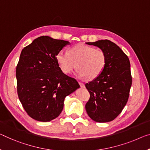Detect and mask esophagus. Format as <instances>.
I'll use <instances>...</instances> for the list:
<instances>
[{"instance_id": "obj_1", "label": "esophagus", "mask_w": 150, "mask_h": 150, "mask_svg": "<svg viewBox=\"0 0 150 150\" xmlns=\"http://www.w3.org/2000/svg\"><path fill=\"white\" fill-rule=\"evenodd\" d=\"M79 84H80V86L82 87V88H84V87H85V85H84V83H82L81 82H79Z\"/></svg>"}]
</instances>
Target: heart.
Masks as SVG:
<instances>
[{
  "label": "heart",
  "mask_w": 150,
  "mask_h": 150,
  "mask_svg": "<svg viewBox=\"0 0 150 150\" xmlns=\"http://www.w3.org/2000/svg\"><path fill=\"white\" fill-rule=\"evenodd\" d=\"M56 59L62 72L70 74L76 68L79 77L94 80L99 76L107 64V55L101 50L84 44H78L69 50V53L61 50Z\"/></svg>",
  "instance_id": "1"
}]
</instances>
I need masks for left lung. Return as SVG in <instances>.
<instances>
[{
	"instance_id": "left-lung-1",
	"label": "left lung",
	"mask_w": 150,
	"mask_h": 150,
	"mask_svg": "<svg viewBox=\"0 0 150 150\" xmlns=\"http://www.w3.org/2000/svg\"><path fill=\"white\" fill-rule=\"evenodd\" d=\"M86 44L104 51L107 60L102 74L85 84L90 93L85 108L93 121H111L121 113L129 96L132 84L129 59L118 45L108 40Z\"/></svg>"
}]
</instances>
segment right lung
<instances>
[{
  "mask_svg": "<svg viewBox=\"0 0 150 150\" xmlns=\"http://www.w3.org/2000/svg\"><path fill=\"white\" fill-rule=\"evenodd\" d=\"M69 41L41 36L23 49L16 68L17 94L27 113L35 120L56 119L64 108L66 96L80 85L65 74L56 56Z\"/></svg>",
  "mask_w": 150,
  "mask_h": 150,
  "instance_id": "obj_1",
  "label": "right lung"
}]
</instances>
